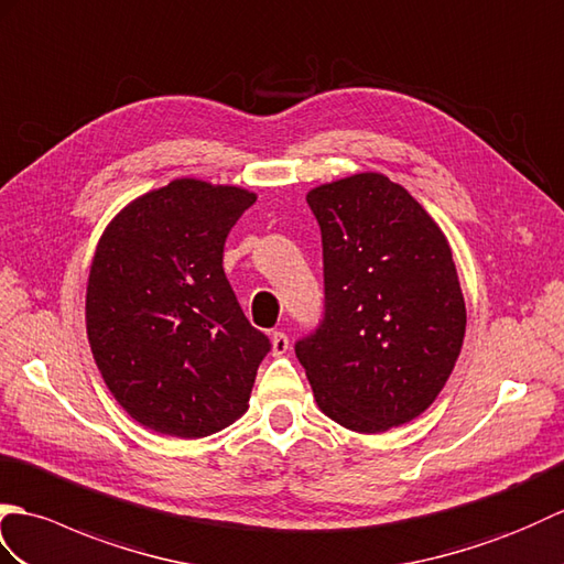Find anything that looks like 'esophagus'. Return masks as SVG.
<instances>
[{"instance_id":"34e87169","label":"esophagus","mask_w":564,"mask_h":564,"mask_svg":"<svg viewBox=\"0 0 564 564\" xmlns=\"http://www.w3.org/2000/svg\"><path fill=\"white\" fill-rule=\"evenodd\" d=\"M286 349H290V337H286V333H282V330H274L272 333V355L282 357Z\"/></svg>"}]
</instances>
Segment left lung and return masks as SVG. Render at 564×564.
Instances as JSON below:
<instances>
[{
  "label": "left lung",
  "mask_w": 564,
  "mask_h": 564,
  "mask_svg": "<svg viewBox=\"0 0 564 564\" xmlns=\"http://www.w3.org/2000/svg\"><path fill=\"white\" fill-rule=\"evenodd\" d=\"M306 203L321 227L325 314L294 352L318 408L361 434L415 420L452 377L466 335L446 236L381 173L318 185Z\"/></svg>",
  "instance_id": "left-lung-1"
}]
</instances>
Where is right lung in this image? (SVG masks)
I'll return each mask as SVG.
<instances>
[{
  "label": "right lung",
  "mask_w": 564,
  "mask_h": 564,
  "mask_svg": "<svg viewBox=\"0 0 564 564\" xmlns=\"http://www.w3.org/2000/svg\"><path fill=\"white\" fill-rule=\"evenodd\" d=\"M256 195L178 178L112 219L86 286V333L110 393L159 434L199 440L239 420L265 333L224 274V241Z\"/></svg>",
  "instance_id": "1"
}]
</instances>
